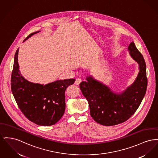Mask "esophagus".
I'll list each match as a JSON object with an SVG mask.
<instances>
[{
	"instance_id": "1",
	"label": "esophagus",
	"mask_w": 158,
	"mask_h": 158,
	"mask_svg": "<svg viewBox=\"0 0 158 158\" xmlns=\"http://www.w3.org/2000/svg\"><path fill=\"white\" fill-rule=\"evenodd\" d=\"M81 82H82V79L81 78H77L75 81V84H76L77 85H79V84H81Z\"/></svg>"
}]
</instances>
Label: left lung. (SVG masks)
<instances>
[{"instance_id":"8db88e82","label":"left lung","mask_w":158,"mask_h":158,"mask_svg":"<svg viewBox=\"0 0 158 158\" xmlns=\"http://www.w3.org/2000/svg\"><path fill=\"white\" fill-rule=\"evenodd\" d=\"M131 58L139 64V72L134 82L121 93L94 78L86 77L80 88L87 100L94 120L104 126H112L127 121L139 107L147 89L146 65L142 54L132 42L128 48Z\"/></svg>"}]
</instances>
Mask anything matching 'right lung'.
Listing matches in <instances>:
<instances>
[{
  "label": "right lung",
  "mask_w": 158,
  "mask_h": 158,
  "mask_svg": "<svg viewBox=\"0 0 158 158\" xmlns=\"http://www.w3.org/2000/svg\"><path fill=\"white\" fill-rule=\"evenodd\" d=\"M40 31L31 33L26 41ZM15 52L11 75V90L19 109L29 121L40 126H51L61 118L65 111V91L74 79L57 80L49 84H35L26 79L19 70Z\"/></svg>",
  "instance_id": "add662e5"
}]
</instances>
